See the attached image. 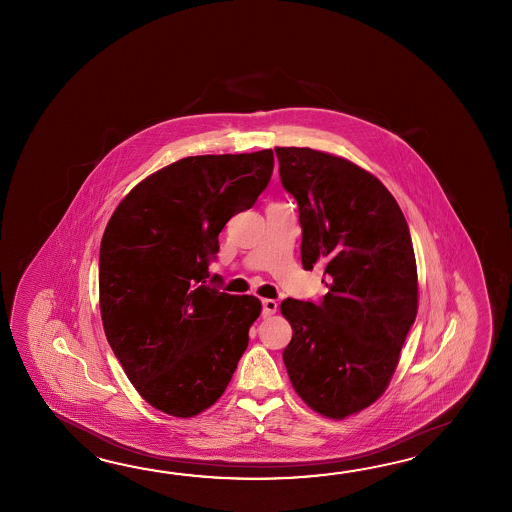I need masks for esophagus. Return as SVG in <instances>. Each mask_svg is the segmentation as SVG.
Returning a JSON list of instances; mask_svg holds the SVG:
<instances>
[{"label": "esophagus", "instance_id": "esophagus-1", "mask_svg": "<svg viewBox=\"0 0 512 512\" xmlns=\"http://www.w3.org/2000/svg\"><path fill=\"white\" fill-rule=\"evenodd\" d=\"M261 307H263L261 315L271 316L274 315V313H276V309H278V304H276V300H271V298H265V300L261 302Z\"/></svg>", "mask_w": 512, "mask_h": 512}]
</instances>
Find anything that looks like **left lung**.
<instances>
[{
	"label": "left lung",
	"instance_id": "1",
	"mask_svg": "<svg viewBox=\"0 0 512 512\" xmlns=\"http://www.w3.org/2000/svg\"><path fill=\"white\" fill-rule=\"evenodd\" d=\"M296 199L305 271L324 267L320 302L287 298L283 364L318 414L344 419L390 384L417 315V267L403 210L381 181L331 153L274 148Z\"/></svg>",
	"mask_w": 512,
	"mask_h": 512
}]
</instances>
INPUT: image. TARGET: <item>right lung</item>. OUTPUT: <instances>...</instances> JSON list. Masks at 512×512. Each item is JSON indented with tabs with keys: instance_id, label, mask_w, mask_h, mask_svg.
Here are the masks:
<instances>
[{
	"instance_id": "1",
	"label": "right lung",
	"mask_w": 512,
	"mask_h": 512,
	"mask_svg": "<svg viewBox=\"0 0 512 512\" xmlns=\"http://www.w3.org/2000/svg\"><path fill=\"white\" fill-rule=\"evenodd\" d=\"M272 150L185 157L146 177L100 243V315L109 346L153 408L194 417L218 401L260 316L256 296L221 293L208 265L219 232L271 181Z\"/></svg>"
}]
</instances>
